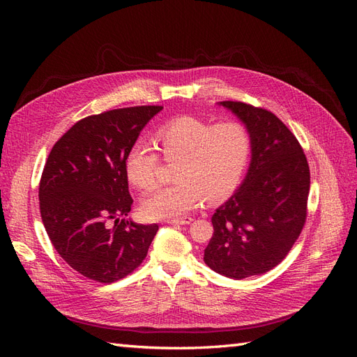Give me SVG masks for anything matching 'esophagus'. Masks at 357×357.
<instances>
[{
    "mask_svg": "<svg viewBox=\"0 0 357 357\" xmlns=\"http://www.w3.org/2000/svg\"><path fill=\"white\" fill-rule=\"evenodd\" d=\"M192 218L190 215H185V218H180V219H168V220H165L167 223H172V225H189V223H192Z\"/></svg>",
    "mask_w": 357,
    "mask_h": 357,
    "instance_id": "obj_1",
    "label": "esophagus"
}]
</instances>
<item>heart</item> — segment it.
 I'll return each mask as SVG.
<instances>
[{"label": "heart", "instance_id": "heart-1", "mask_svg": "<svg viewBox=\"0 0 357 357\" xmlns=\"http://www.w3.org/2000/svg\"><path fill=\"white\" fill-rule=\"evenodd\" d=\"M153 142L165 162H177L176 183L156 188L142 201L147 219L168 220L185 214L204 199L218 202L235 190L250 158L252 137L236 122L213 125L183 116L160 126ZM160 159L149 144L137 143L126 156L128 180L138 189L152 188Z\"/></svg>", "mask_w": 357, "mask_h": 357}]
</instances>
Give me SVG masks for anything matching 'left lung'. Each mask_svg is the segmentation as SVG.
Returning a JSON list of instances; mask_svg holds the SVG:
<instances>
[{"label":"left lung","instance_id":"obj_1","mask_svg":"<svg viewBox=\"0 0 357 357\" xmlns=\"http://www.w3.org/2000/svg\"><path fill=\"white\" fill-rule=\"evenodd\" d=\"M252 137V162L243 185L215 210L204 262L241 280L277 266L298 240L307 219L310 167L296 137L261 107L222 101Z\"/></svg>","mask_w":357,"mask_h":357}]
</instances>
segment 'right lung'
Here are the masks:
<instances>
[{
	"label": "right lung",
	"instance_id": "1",
	"mask_svg": "<svg viewBox=\"0 0 357 357\" xmlns=\"http://www.w3.org/2000/svg\"><path fill=\"white\" fill-rule=\"evenodd\" d=\"M164 107L137 105L74 123L50 150L38 198L41 220L59 256L79 274L113 283L146 259L159 229L131 211L125 160L142 129Z\"/></svg>",
	"mask_w": 357,
	"mask_h": 357
}]
</instances>
